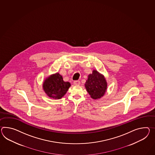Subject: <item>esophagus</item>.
<instances>
[{"instance_id":"34e87169","label":"esophagus","mask_w":155,"mask_h":155,"mask_svg":"<svg viewBox=\"0 0 155 155\" xmlns=\"http://www.w3.org/2000/svg\"><path fill=\"white\" fill-rule=\"evenodd\" d=\"M73 84L74 85H79V84H80V81H74L73 82Z\"/></svg>"}]
</instances>
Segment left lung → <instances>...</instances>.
<instances>
[{"label":"left lung","instance_id":"obj_1","mask_svg":"<svg viewBox=\"0 0 155 155\" xmlns=\"http://www.w3.org/2000/svg\"><path fill=\"white\" fill-rule=\"evenodd\" d=\"M84 85L88 93L93 99L102 97L105 94L107 86L104 76L96 70H94L92 73L88 75Z\"/></svg>","mask_w":155,"mask_h":155}]
</instances>
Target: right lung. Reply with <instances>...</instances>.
I'll use <instances>...</instances> for the list:
<instances>
[{
    "label": "right lung",
    "instance_id": "1",
    "mask_svg": "<svg viewBox=\"0 0 155 155\" xmlns=\"http://www.w3.org/2000/svg\"><path fill=\"white\" fill-rule=\"evenodd\" d=\"M71 86L69 82H64L62 76L58 73L48 77L42 84L46 94L54 99H60L63 97Z\"/></svg>",
    "mask_w": 155,
    "mask_h": 155
}]
</instances>
